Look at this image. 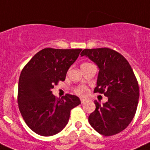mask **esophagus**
Instances as JSON below:
<instances>
[{"label": "esophagus", "instance_id": "obj_1", "mask_svg": "<svg viewBox=\"0 0 150 150\" xmlns=\"http://www.w3.org/2000/svg\"><path fill=\"white\" fill-rule=\"evenodd\" d=\"M85 102H87L86 98H81V104H83Z\"/></svg>", "mask_w": 150, "mask_h": 150}]
</instances>
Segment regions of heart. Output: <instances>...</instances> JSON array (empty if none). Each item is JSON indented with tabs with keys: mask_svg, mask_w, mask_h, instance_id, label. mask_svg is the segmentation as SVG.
Segmentation results:
<instances>
[{
	"mask_svg": "<svg viewBox=\"0 0 150 150\" xmlns=\"http://www.w3.org/2000/svg\"><path fill=\"white\" fill-rule=\"evenodd\" d=\"M89 64H91L90 63H83L81 64V67H85V66L89 65ZM87 88L85 86H79V87H77L76 89L75 90V93H77L78 95H80V96H84L85 94L87 93Z\"/></svg>",
	"mask_w": 150,
	"mask_h": 150,
	"instance_id": "heart-1",
	"label": "heart"
}]
</instances>
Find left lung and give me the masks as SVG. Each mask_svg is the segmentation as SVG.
Returning <instances> with one entry per match:
<instances>
[{"mask_svg":"<svg viewBox=\"0 0 150 150\" xmlns=\"http://www.w3.org/2000/svg\"><path fill=\"white\" fill-rule=\"evenodd\" d=\"M81 56L97 64L99 72L94 93L108 98L103 105L94 102L96 110L89 116V122L104 136L118 134L127 128L137 110L140 93L134 72L127 60L111 48H86Z\"/></svg>","mask_w":150,"mask_h":150,"instance_id":"left-lung-1","label":"left lung"}]
</instances>
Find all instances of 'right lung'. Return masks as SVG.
<instances>
[{
  "mask_svg": "<svg viewBox=\"0 0 150 150\" xmlns=\"http://www.w3.org/2000/svg\"><path fill=\"white\" fill-rule=\"evenodd\" d=\"M81 52L80 48H44L23 68L18 81V108L28 127L36 134L52 136L61 132L71 110L81 104L76 96L67 93L57 99L52 91L54 85L65 80Z\"/></svg>",
  "mask_w": 150,
  "mask_h": 150,
  "instance_id": "obj_1",
  "label": "right lung"
}]
</instances>
